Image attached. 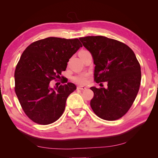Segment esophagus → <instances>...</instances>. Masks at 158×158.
<instances>
[{
    "mask_svg": "<svg viewBox=\"0 0 158 158\" xmlns=\"http://www.w3.org/2000/svg\"><path fill=\"white\" fill-rule=\"evenodd\" d=\"M78 89H80V90H84V89H86L87 88L83 86V85H80V86H78Z\"/></svg>",
    "mask_w": 158,
    "mask_h": 158,
    "instance_id": "esophagus-1",
    "label": "esophagus"
}]
</instances>
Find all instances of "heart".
Returning <instances> with one entry per match:
<instances>
[{"instance_id": "obj_1", "label": "heart", "mask_w": 158, "mask_h": 158, "mask_svg": "<svg viewBox=\"0 0 158 158\" xmlns=\"http://www.w3.org/2000/svg\"><path fill=\"white\" fill-rule=\"evenodd\" d=\"M88 52V51L82 50L80 52V55L82 53H84V52ZM88 78V74H78L74 76L73 80L75 82L80 84H85L87 82V80Z\"/></svg>"}]
</instances>
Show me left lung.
Returning a JSON list of instances; mask_svg holds the SVG:
<instances>
[{"instance_id": "8db88e82", "label": "left lung", "mask_w": 158, "mask_h": 158, "mask_svg": "<svg viewBox=\"0 0 158 158\" xmlns=\"http://www.w3.org/2000/svg\"><path fill=\"white\" fill-rule=\"evenodd\" d=\"M92 55L94 80L107 82V88L90 89L94 98L90 106L104 120L121 118L135 102L141 82V69L133 51L126 44L104 36L80 37Z\"/></svg>"}]
</instances>
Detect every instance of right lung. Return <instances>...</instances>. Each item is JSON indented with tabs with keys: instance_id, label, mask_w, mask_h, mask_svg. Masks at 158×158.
I'll return each instance as SVG.
<instances>
[{
	"instance_id": "add662e5",
	"label": "right lung",
	"mask_w": 158,
	"mask_h": 158,
	"mask_svg": "<svg viewBox=\"0 0 158 158\" xmlns=\"http://www.w3.org/2000/svg\"><path fill=\"white\" fill-rule=\"evenodd\" d=\"M82 47L78 39L51 37L32 43L23 52L14 73V89L32 121L46 125L63 114L66 99L76 86L68 82L51 88L49 84L60 77L71 56Z\"/></svg>"
}]
</instances>
